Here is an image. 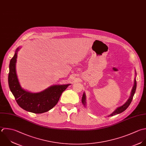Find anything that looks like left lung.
I'll list each match as a JSON object with an SVG mask.
<instances>
[{
	"label": "left lung",
	"mask_w": 146,
	"mask_h": 146,
	"mask_svg": "<svg viewBox=\"0 0 146 146\" xmlns=\"http://www.w3.org/2000/svg\"><path fill=\"white\" fill-rule=\"evenodd\" d=\"M135 71V77L134 79V86L133 87V89L131 90V94L130 97L129 98V99L127 100V101L122 106L117 108L111 114H110L109 115H108V117H110V116H113V115H115L117 114H120L121 113H122L123 111H124L125 110L127 109V108L129 106V105H130L132 100L133 98V97L134 96V94L135 93V90H136V88H137V81H136V76H137V72L136 70ZM82 103L84 105V106L85 107H86V94L85 93H84L82 97Z\"/></svg>",
	"instance_id": "8db88e82"
}]
</instances>
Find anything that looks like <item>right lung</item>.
Masks as SVG:
<instances>
[{"label": "right lung", "mask_w": 146, "mask_h": 146, "mask_svg": "<svg viewBox=\"0 0 146 146\" xmlns=\"http://www.w3.org/2000/svg\"><path fill=\"white\" fill-rule=\"evenodd\" d=\"M18 47L9 65L8 85L19 106L23 109L35 114H41L52 109L58 102L62 93L71 84L54 85L38 93L23 89L19 83L16 70Z\"/></svg>", "instance_id": "obj_1"}]
</instances>
